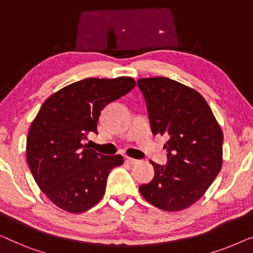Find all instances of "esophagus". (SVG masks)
Instances as JSON below:
<instances>
[{
    "label": "esophagus",
    "mask_w": 253,
    "mask_h": 253,
    "mask_svg": "<svg viewBox=\"0 0 253 253\" xmlns=\"http://www.w3.org/2000/svg\"><path fill=\"white\" fill-rule=\"evenodd\" d=\"M126 164H129V165H137L139 161L136 160V159L126 157Z\"/></svg>",
    "instance_id": "esophagus-1"
}]
</instances>
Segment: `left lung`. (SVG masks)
Wrapping results in <instances>:
<instances>
[{
    "label": "left lung",
    "mask_w": 253,
    "mask_h": 253,
    "mask_svg": "<svg viewBox=\"0 0 253 253\" xmlns=\"http://www.w3.org/2000/svg\"><path fill=\"white\" fill-rule=\"evenodd\" d=\"M152 132L167 138V166L139 186L141 196L162 211L188 209L207 191L222 167L223 133L206 100L189 86L167 77L138 79Z\"/></svg>",
    "instance_id": "1"
}]
</instances>
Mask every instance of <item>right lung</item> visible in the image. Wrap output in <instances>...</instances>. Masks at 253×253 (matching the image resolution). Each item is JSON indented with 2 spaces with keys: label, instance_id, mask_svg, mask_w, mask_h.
<instances>
[{
  "label": "right lung",
  "instance_id": "add662e5",
  "mask_svg": "<svg viewBox=\"0 0 253 253\" xmlns=\"http://www.w3.org/2000/svg\"><path fill=\"white\" fill-rule=\"evenodd\" d=\"M136 86L131 77L86 78L51 94L33 120L26 159L37 184L54 205L83 213L105 195L107 177L122 155H102L82 143L96 133L102 109Z\"/></svg>",
  "mask_w": 253,
  "mask_h": 253
}]
</instances>
